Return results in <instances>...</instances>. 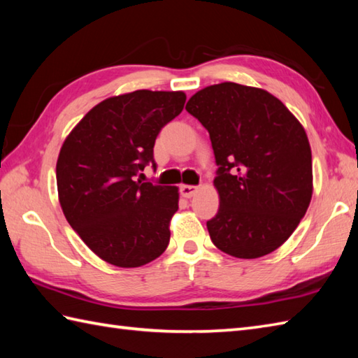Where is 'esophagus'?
<instances>
[{
    "instance_id": "1",
    "label": "esophagus",
    "mask_w": 358,
    "mask_h": 358,
    "mask_svg": "<svg viewBox=\"0 0 358 358\" xmlns=\"http://www.w3.org/2000/svg\"><path fill=\"white\" fill-rule=\"evenodd\" d=\"M180 192L185 196V199H191V196H194L196 192H199V187L191 186V185H183L180 187Z\"/></svg>"
}]
</instances>
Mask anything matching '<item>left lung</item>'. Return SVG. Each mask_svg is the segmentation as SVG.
Instances as JSON below:
<instances>
[{"label": "left lung", "mask_w": 358, "mask_h": 358, "mask_svg": "<svg viewBox=\"0 0 358 358\" xmlns=\"http://www.w3.org/2000/svg\"><path fill=\"white\" fill-rule=\"evenodd\" d=\"M186 110L208 129L218 164L214 245L237 258L273 252L313 199V154L305 127L260 87L220 83L194 94Z\"/></svg>", "instance_id": "8db88e82"}]
</instances>
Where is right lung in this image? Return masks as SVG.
Here are the masks:
<instances>
[{
  "mask_svg": "<svg viewBox=\"0 0 358 358\" xmlns=\"http://www.w3.org/2000/svg\"><path fill=\"white\" fill-rule=\"evenodd\" d=\"M186 94L135 90L106 98L75 126L57 159L58 200L72 229L101 260L138 268L162 255L178 187L135 181L154 163L157 135Z\"/></svg>",
  "mask_w": 358,
  "mask_h": 358,
  "instance_id": "obj_1",
  "label": "right lung"
}]
</instances>
